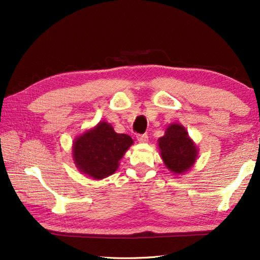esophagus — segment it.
Masks as SVG:
<instances>
[{
	"label": "esophagus",
	"mask_w": 260,
	"mask_h": 260,
	"mask_svg": "<svg viewBox=\"0 0 260 260\" xmlns=\"http://www.w3.org/2000/svg\"><path fill=\"white\" fill-rule=\"evenodd\" d=\"M137 140L141 143H146L148 141V136L147 134H139L137 135Z\"/></svg>",
	"instance_id": "34e87169"
}]
</instances>
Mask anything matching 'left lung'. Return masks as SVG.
Listing matches in <instances>:
<instances>
[{
    "label": "left lung",
    "mask_w": 260,
    "mask_h": 260,
    "mask_svg": "<svg viewBox=\"0 0 260 260\" xmlns=\"http://www.w3.org/2000/svg\"><path fill=\"white\" fill-rule=\"evenodd\" d=\"M158 146L165 165L174 173L189 171L197 159V147L189 139L184 127L179 124L168 127L165 135L159 137Z\"/></svg>",
    "instance_id": "left-lung-1"
}]
</instances>
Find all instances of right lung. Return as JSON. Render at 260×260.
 Returning a JSON list of instances; mask_svg holds the SVG:
<instances>
[{"instance_id": "add662e5", "label": "right lung", "mask_w": 260, "mask_h": 260, "mask_svg": "<svg viewBox=\"0 0 260 260\" xmlns=\"http://www.w3.org/2000/svg\"><path fill=\"white\" fill-rule=\"evenodd\" d=\"M132 144L131 136L117 134L106 121H102L75 141V163L81 172L101 180L117 170L118 161Z\"/></svg>"}]
</instances>
